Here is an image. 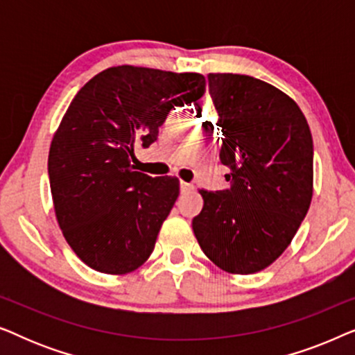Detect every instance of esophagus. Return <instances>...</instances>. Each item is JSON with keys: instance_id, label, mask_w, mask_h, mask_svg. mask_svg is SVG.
Here are the masks:
<instances>
[{"instance_id": "esophagus-1", "label": "esophagus", "mask_w": 355, "mask_h": 355, "mask_svg": "<svg viewBox=\"0 0 355 355\" xmlns=\"http://www.w3.org/2000/svg\"><path fill=\"white\" fill-rule=\"evenodd\" d=\"M179 187H181V192H182V193H184V192H189V191H192V189H193L192 184H189V182H184V181H181V184H179Z\"/></svg>"}]
</instances>
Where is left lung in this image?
<instances>
[{
  "mask_svg": "<svg viewBox=\"0 0 355 355\" xmlns=\"http://www.w3.org/2000/svg\"><path fill=\"white\" fill-rule=\"evenodd\" d=\"M221 130L226 191L202 189L192 230L203 254L227 273L273 263L307 215L313 187V140L288 95L250 76L208 74ZM220 139V137H218Z\"/></svg>",
  "mask_w": 355,
  "mask_h": 355,
  "instance_id": "8db88e82",
  "label": "left lung"
}]
</instances>
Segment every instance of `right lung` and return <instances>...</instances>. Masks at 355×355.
I'll return each instance as SVG.
<instances>
[{"instance_id": "obj_1", "label": "right lung", "mask_w": 355, "mask_h": 355, "mask_svg": "<svg viewBox=\"0 0 355 355\" xmlns=\"http://www.w3.org/2000/svg\"><path fill=\"white\" fill-rule=\"evenodd\" d=\"M203 94L202 74L135 66L105 69L77 92L53 137L48 176L58 225L90 268L125 275L153 252L179 181L134 171V147L152 145L169 111Z\"/></svg>"}]
</instances>
